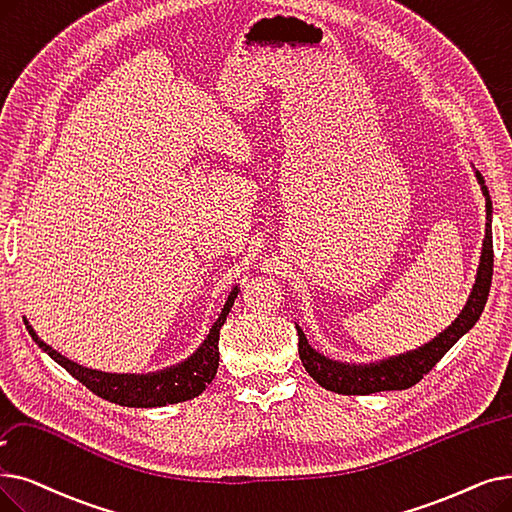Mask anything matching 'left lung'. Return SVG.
Wrapping results in <instances>:
<instances>
[{
    "label": "left lung",
    "mask_w": 512,
    "mask_h": 512,
    "mask_svg": "<svg viewBox=\"0 0 512 512\" xmlns=\"http://www.w3.org/2000/svg\"><path fill=\"white\" fill-rule=\"evenodd\" d=\"M475 175L481 184V192L485 196L487 221H485V238H483L477 280L469 301H466L462 309V314L452 322L448 330H443L441 335L433 339L429 345L376 366H347V364L330 362L324 358V355H318L307 345V339L299 328V358L303 362V368L318 385L339 395H368V393H379V391L408 389L416 385L422 376H425L443 358V355H446V351L464 335V332L473 328V324L479 320L492 286L494 244H492V201H490V194H487L483 175L479 171H475Z\"/></svg>",
    "instance_id": "left-lung-1"
}]
</instances>
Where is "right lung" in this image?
<instances>
[{
  "label": "right lung",
  "instance_id": "1",
  "mask_svg": "<svg viewBox=\"0 0 512 512\" xmlns=\"http://www.w3.org/2000/svg\"><path fill=\"white\" fill-rule=\"evenodd\" d=\"M234 299H236V288L230 295L224 311H221L219 320L211 328V335L207 337L205 345L198 349L196 355H192L188 362L180 366L169 368L165 372H157V374H138V376L106 374V372L83 368L71 360L62 358V355L56 353L50 345L37 339L29 322H27V330L31 332L35 343L46 351L54 362H58L66 372L75 376L81 385H85L98 397L106 399V402H113L127 408H157V406L186 402V399L201 395L211 385L219 366V330L230 314Z\"/></svg>",
  "mask_w": 512,
  "mask_h": 512
}]
</instances>
